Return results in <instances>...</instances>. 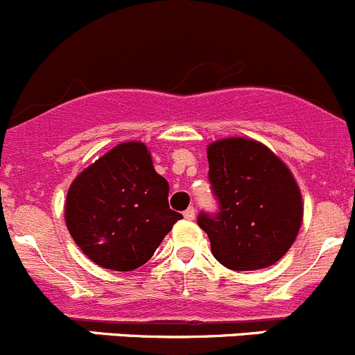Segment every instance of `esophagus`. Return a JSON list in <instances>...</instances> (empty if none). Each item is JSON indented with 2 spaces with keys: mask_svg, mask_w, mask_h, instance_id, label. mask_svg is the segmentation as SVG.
<instances>
[{
  "mask_svg": "<svg viewBox=\"0 0 355 355\" xmlns=\"http://www.w3.org/2000/svg\"><path fill=\"white\" fill-rule=\"evenodd\" d=\"M195 214H197V211H195L193 207H188L187 211L183 212V216H184V219H188V221H191V219H195Z\"/></svg>",
  "mask_w": 355,
  "mask_h": 355,
  "instance_id": "1",
  "label": "esophagus"
}]
</instances>
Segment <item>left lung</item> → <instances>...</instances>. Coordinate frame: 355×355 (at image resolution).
I'll use <instances>...</instances> for the list:
<instances>
[{"label": "left lung", "mask_w": 355, "mask_h": 355, "mask_svg": "<svg viewBox=\"0 0 355 355\" xmlns=\"http://www.w3.org/2000/svg\"><path fill=\"white\" fill-rule=\"evenodd\" d=\"M214 214L197 223L214 258L245 272L273 265L295 242L303 219L302 193L289 168L261 143L230 137L207 148Z\"/></svg>", "instance_id": "obj_1"}]
</instances>
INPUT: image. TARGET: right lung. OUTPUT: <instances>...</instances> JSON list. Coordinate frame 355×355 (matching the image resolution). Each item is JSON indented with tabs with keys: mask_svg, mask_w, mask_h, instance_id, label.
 Returning <instances> with one entry per match:
<instances>
[{
	"mask_svg": "<svg viewBox=\"0 0 355 355\" xmlns=\"http://www.w3.org/2000/svg\"><path fill=\"white\" fill-rule=\"evenodd\" d=\"M168 183L143 143H123L87 167L66 198V225L99 266L139 268L183 216L168 207Z\"/></svg>",
	"mask_w": 355,
	"mask_h": 355,
	"instance_id": "1",
	"label": "right lung"
}]
</instances>
